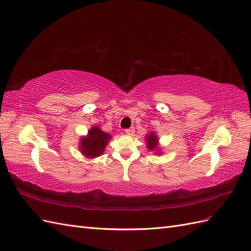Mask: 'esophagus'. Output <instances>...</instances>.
Instances as JSON below:
<instances>
[{"label": "esophagus", "mask_w": 251, "mask_h": 251, "mask_svg": "<svg viewBox=\"0 0 251 251\" xmlns=\"http://www.w3.org/2000/svg\"><path fill=\"white\" fill-rule=\"evenodd\" d=\"M125 132H126V134H127V135H133L135 130H134V127H130V129L125 130Z\"/></svg>", "instance_id": "1"}]
</instances>
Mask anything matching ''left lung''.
<instances>
[{
    "label": "left lung",
    "instance_id": "obj_1",
    "mask_svg": "<svg viewBox=\"0 0 251 251\" xmlns=\"http://www.w3.org/2000/svg\"><path fill=\"white\" fill-rule=\"evenodd\" d=\"M146 143H147V147H148V149L150 151H157L158 149V138L157 136L155 135V133H150L147 135V139H146Z\"/></svg>",
    "mask_w": 251,
    "mask_h": 251
}]
</instances>
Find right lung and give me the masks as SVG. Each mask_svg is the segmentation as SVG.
Here are the masks:
<instances>
[{
	"label": "right lung",
	"mask_w": 251,
	"mask_h": 251,
	"mask_svg": "<svg viewBox=\"0 0 251 251\" xmlns=\"http://www.w3.org/2000/svg\"><path fill=\"white\" fill-rule=\"evenodd\" d=\"M109 139L111 135L108 133L102 131L99 126H93L88 131L87 136L81 138L79 151L88 158L100 156L104 152Z\"/></svg>",
	"instance_id": "right-lung-1"
}]
</instances>
